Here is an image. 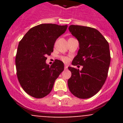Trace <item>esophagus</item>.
Instances as JSON below:
<instances>
[{
    "mask_svg": "<svg viewBox=\"0 0 123 123\" xmlns=\"http://www.w3.org/2000/svg\"><path fill=\"white\" fill-rule=\"evenodd\" d=\"M67 68H68L67 65H65V69H67Z\"/></svg>",
    "mask_w": 123,
    "mask_h": 123,
    "instance_id": "esophagus-1",
    "label": "esophagus"
}]
</instances>
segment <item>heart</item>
I'll return each instance as SVG.
<instances>
[{"label": "heart", "instance_id": "b5f03b06", "mask_svg": "<svg viewBox=\"0 0 123 123\" xmlns=\"http://www.w3.org/2000/svg\"><path fill=\"white\" fill-rule=\"evenodd\" d=\"M60 59L65 63H67L69 62V58L67 57V56H62L60 57Z\"/></svg>", "mask_w": 123, "mask_h": 123}]
</instances>
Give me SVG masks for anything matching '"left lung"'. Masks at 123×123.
Masks as SVG:
<instances>
[{
  "instance_id": "8db88e82",
  "label": "left lung",
  "mask_w": 123,
  "mask_h": 123,
  "mask_svg": "<svg viewBox=\"0 0 123 123\" xmlns=\"http://www.w3.org/2000/svg\"><path fill=\"white\" fill-rule=\"evenodd\" d=\"M69 30L79 44L78 55L74 58L72 65H81L82 68L80 71L68 67L71 72L68 81V87L78 98H90L101 89L107 78L111 60L109 44L95 28L71 25Z\"/></svg>"
}]
</instances>
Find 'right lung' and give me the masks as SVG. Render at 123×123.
Listing matches in <instances>:
<instances>
[{"label":"right lung","mask_w":123,"mask_h":123,"mask_svg":"<svg viewBox=\"0 0 123 123\" xmlns=\"http://www.w3.org/2000/svg\"><path fill=\"white\" fill-rule=\"evenodd\" d=\"M67 27L51 23L39 25L29 29L19 42L15 58L17 77L24 91L34 98L48 95L64 70L62 61L55 60L49 66L45 60L53 52L56 39Z\"/></svg>","instance_id":"add662e5"}]
</instances>
